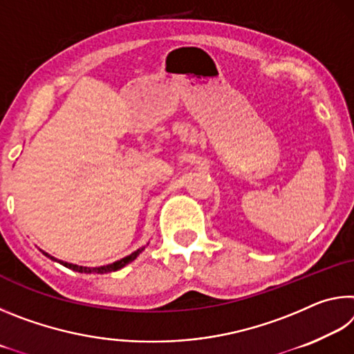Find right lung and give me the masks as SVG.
Instances as JSON below:
<instances>
[{"label": "right lung", "mask_w": 354, "mask_h": 354, "mask_svg": "<svg viewBox=\"0 0 354 354\" xmlns=\"http://www.w3.org/2000/svg\"><path fill=\"white\" fill-rule=\"evenodd\" d=\"M143 250H145V247L136 250L134 253H131L129 256L123 257V259L115 261V262H112V263H107V266H101V267H82V266H76V263H70V262L59 261V259H56V257H53V256H50L48 253H45V251H41V250H40V251H41V253H44L45 256L50 257V259L56 261V262H59V263H62L64 267L71 268V270H75V272H80V273H109V272H117V270H120V268H123L124 266H128V263L133 262V261L136 259V257L142 253Z\"/></svg>", "instance_id": "right-lung-1"}]
</instances>
